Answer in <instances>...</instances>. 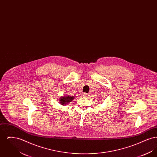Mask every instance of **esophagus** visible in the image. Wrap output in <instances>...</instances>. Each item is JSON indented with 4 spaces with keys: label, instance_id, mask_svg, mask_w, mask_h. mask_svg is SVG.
Here are the masks:
<instances>
[{
    "label": "esophagus",
    "instance_id": "1",
    "mask_svg": "<svg viewBox=\"0 0 157 157\" xmlns=\"http://www.w3.org/2000/svg\"><path fill=\"white\" fill-rule=\"evenodd\" d=\"M83 96L85 97H88V94H86V93H83Z\"/></svg>",
    "mask_w": 157,
    "mask_h": 157
}]
</instances>
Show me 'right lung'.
<instances>
[{
  "mask_svg": "<svg viewBox=\"0 0 157 157\" xmlns=\"http://www.w3.org/2000/svg\"><path fill=\"white\" fill-rule=\"evenodd\" d=\"M74 99V97H71V96H67V97H62L59 99L61 105H66L68 103L71 102L73 99Z\"/></svg>",
  "mask_w": 157,
  "mask_h": 157,
  "instance_id": "right-lung-1",
  "label": "right lung"
}]
</instances>
